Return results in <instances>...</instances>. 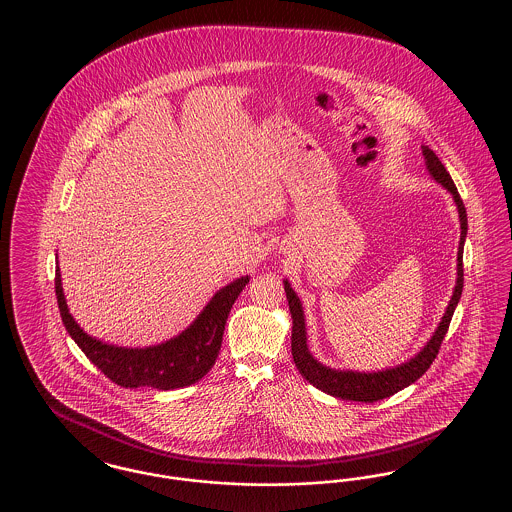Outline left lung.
<instances>
[{
    "mask_svg": "<svg viewBox=\"0 0 512 512\" xmlns=\"http://www.w3.org/2000/svg\"><path fill=\"white\" fill-rule=\"evenodd\" d=\"M424 157H426V165L428 171L434 176V180L439 182L443 188H447L453 199L457 203L459 209V219H461V242H459V255H457V286L453 297L449 301V307L445 311V315L439 322L438 330L434 332L432 340L428 341V345L411 359L405 365L388 368V370H380V372H351V370H334L328 366L320 365L313 355L307 349V336H305V318H303V309H301V301L292 290V286L288 282H284V290L286 297L290 303V313H292V355L293 363L297 366V370L301 372V376L311 382L315 388L330 393L334 397L340 399H351V401H363V403H374L380 399H386L393 393L411 386L416 382L430 365L434 363V359L438 357L441 341L445 338L451 318L455 313V307L461 299L464 284V268H463V249L464 238H466V230H468V220H466V209H464L463 199L457 192V186L453 182V178L449 176L447 169L443 167V163L439 161L438 155L424 147Z\"/></svg>",
    "mask_w": 512,
    "mask_h": 512,
    "instance_id": "1",
    "label": "left lung"
}]
</instances>
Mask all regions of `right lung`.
Masks as SVG:
<instances>
[{"label":"right lung","instance_id":"1","mask_svg":"<svg viewBox=\"0 0 512 512\" xmlns=\"http://www.w3.org/2000/svg\"><path fill=\"white\" fill-rule=\"evenodd\" d=\"M247 282L249 278L242 276L228 284L215 293V297L188 330H184L174 340L146 349L115 347L84 334L69 315L59 268L55 270V295L61 320L69 336L111 382L122 388L147 386L157 390H176L192 386L215 365L222 345L226 318Z\"/></svg>","mask_w":512,"mask_h":512}]
</instances>
